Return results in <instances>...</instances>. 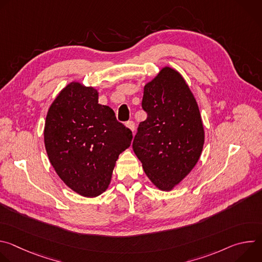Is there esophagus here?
Returning <instances> with one entry per match:
<instances>
[{
	"label": "esophagus",
	"mask_w": 262,
	"mask_h": 262,
	"mask_svg": "<svg viewBox=\"0 0 262 262\" xmlns=\"http://www.w3.org/2000/svg\"><path fill=\"white\" fill-rule=\"evenodd\" d=\"M126 126L134 133L135 132V128H136V126H135V123H134V121H128V122H126Z\"/></svg>",
	"instance_id": "34e87169"
}]
</instances>
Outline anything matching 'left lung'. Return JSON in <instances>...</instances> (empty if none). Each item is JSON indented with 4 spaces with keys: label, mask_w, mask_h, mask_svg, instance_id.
Listing matches in <instances>:
<instances>
[{
    "label": "left lung",
    "mask_w": 262,
    "mask_h": 262,
    "mask_svg": "<svg viewBox=\"0 0 262 262\" xmlns=\"http://www.w3.org/2000/svg\"><path fill=\"white\" fill-rule=\"evenodd\" d=\"M140 123L133 148L157 189L170 192L198 163L205 133L197 100L181 73L164 66L144 86Z\"/></svg>",
    "instance_id": "1"
}]
</instances>
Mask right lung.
Here are the masks:
<instances>
[{
  "label": "right lung",
  "instance_id": "right-lung-1",
  "mask_svg": "<svg viewBox=\"0 0 262 262\" xmlns=\"http://www.w3.org/2000/svg\"><path fill=\"white\" fill-rule=\"evenodd\" d=\"M45 146L58 176L77 194L94 198L106 191L116 161L133 133L114 111L98 103V91L80 82L67 84L49 107Z\"/></svg>",
  "mask_w": 262,
  "mask_h": 262
}]
</instances>
